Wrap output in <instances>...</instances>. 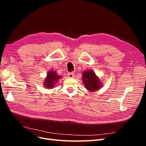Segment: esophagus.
Instances as JSON below:
<instances>
[{"mask_svg": "<svg viewBox=\"0 0 146 146\" xmlns=\"http://www.w3.org/2000/svg\"><path fill=\"white\" fill-rule=\"evenodd\" d=\"M68 78H74L75 77V74L74 72H69L68 74Z\"/></svg>", "mask_w": 146, "mask_h": 146, "instance_id": "obj_1", "label": "esophagus"}]
</instances>
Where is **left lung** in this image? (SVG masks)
I'll return each instance as SVG.
<instances>
[{
  "instance_id": "8db88e82",
  "label": "left lung",
  "mask_w": 146,
  "mask_h": 146,
  "mask_svg": "<svg viewBox=\"0 0 146 146\" xmlns=\"http://www.w3.org/2000/svg\"><path fill=\"white\" fill-rule=\"evenodd\" d=\"M82 82L85 88L90 92L99 90L103 85L94 71L90 69L83 72Z\"/></svg>"
}]
</instances>
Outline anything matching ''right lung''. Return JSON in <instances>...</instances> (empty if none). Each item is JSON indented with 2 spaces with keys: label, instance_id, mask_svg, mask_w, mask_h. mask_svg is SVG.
<instances>
[{
  "label": "right lung",
  "instance_id": "obj_1",
  "mask_svg": "<svg viewBox=\"0 0 146 146\" xmlns=\"http://www.w3.org/2000/svg\"><path fill=\"white\" fill-rule=\"evenodd\" d=\"M62 76L57 74L55 70H49L47 74V76L43 82V85L47 89H52L55 87L58 81Z\"/></svg>",
  "mask_w": 146,
  "mask_h": 146
}]
</instances>
